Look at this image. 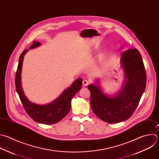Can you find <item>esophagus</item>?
<instances>
[{"label": "esophagus", "instance_id": "obj_1", "mask_svg": "<svg viewBox=\"0 0 159 159\" xmlns=\"http://www.w3.org/2000/svg\"><path fill=\"white\" fill-rule=\"evenodd\" d=\"M83 85H84V86L88 85H89V82H88V80H83Z\"/></svg>", "mask_w": 159, "mask_h": 159}]
</instances>
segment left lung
<instances>
[{
    "instance_id": "8db88e82",
    "label": "left lung",
    "mask_w": 159,
    "mask_h": 159,
    "mask_svg": "<svg viewBox=\"0 0 159 159\" xmlns=\"http://www.w3.org/2000/svg\"><path fill=\"white\" fill-rule=\"evenodd\" d=\"M121 62L127 81L118 95L107 97L98 87L88 86L92 111L108 123L129 119L137 109L146 87V72L139 51L135 48L125 51L122 54Z\"/></svg>"
}]
</instances>
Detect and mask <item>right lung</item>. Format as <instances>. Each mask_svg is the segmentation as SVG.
<instances>
[{"label": "right lung", "mask_w": 159, "mask_h": 159, "mask_svg": "<svg viewBox=\"0 0 159 159\" xmlns=\"http://www.w3.org/2000/svg\"><path fill=\"white\" fill-rule=\"evenodd\" d=\"M40 45V42L34 41L29 48L38 47ZM28 50L29 49L25 50L19 57L15 79L16 90L25 112L30 118L37 122L43 124H56L61 120L69 113L71 107V100L75 93L81 89L82 79H77L58 98L49 104L40 105L32 103L24 95L22 89L20 81V74L23 59L25 54Z\"/></svg>", "instance_id": "add662e5"}]
</instances>
